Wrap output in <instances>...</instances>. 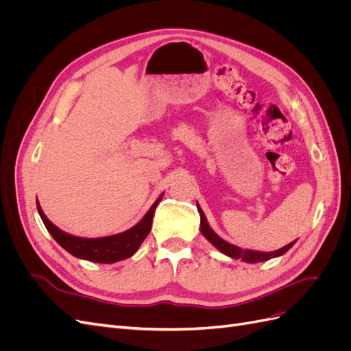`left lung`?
Segmentation results:
<instances>
[{
  "mask_svg": "<svg viewBox=\"0 0 351 351\" xmlns=\"http://www.w3.org/2000/svg\"><path fill=\"white\" fill-rule=\"evenodd\" d=\"M197 206V210L200 214V232L202 234L205 236V239L210 243L214 244V246L221 252L227 254V256L232 258V259H241L244 262H249V263H256V262H265V261H269L272 258H278L281 256V254H284L287 250H290L293 247V244L295 241H291L290 244H287V246L275 250V252H256V250H243L237 246H234V244H230L228 241L222 240L217 232L212 230L208 224V219L204 214V210H202V208L199 205Z\"/></svg>",
  "mask_w": 351,
  "mask_h": 351,
  "instance_id": "obj_1",
  "label": "left lung"
}]
</instances>
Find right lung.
<instances>
[{
    "instance_id": "right-lung-1",
    "label": "right lung",
    "mask_w": 351,
    "mask_h": 351,
    "mask_svg": "<svg viewBox=\"0 0 351 351\" xmlns=\"http://www.w3.org/2000/svg\"><path fill=\"white\" fill-rule=\"evenodd\" d=\"M162 196L164 193L155 200V204L146 212V215L130 230L123 231L120 234L98 239H84L69 234V232L62 231L57 226L52 224L44 214V210H42L38 200L36 206L42 221H44L47 230L49 231V234L54 237V240L62 249L67 250L70 254L79 259L97 263H114L133 256L137 249L141 247V244L143 243L146 236L149 234V231L152 228L154 212L159 202H161Z\"/></svg>"
}]
</instances>
